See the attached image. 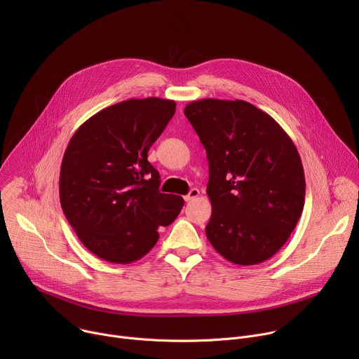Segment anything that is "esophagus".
Segmentation results:
<instances>
[{
    "mask_svg": "<svg viewBox=\"0 0 359 359\" xmlns=\"http://www.w3.org/2000/svg\"><path fill=\"white\" fill-rule=\"evenodd\" d=\"M198 194H200V191H198V189H191L186 196H184V200L186 201H190V200H194L196 197H198Z\"/></svg>",
    "mask_w": 359,
    "mask_h": 359,
    "instance_id": "34e87169",
    "label": "esophagus"
}]
</instances>
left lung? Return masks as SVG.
<instances>
[{
  "label": "left lung",
  "mask_w": 359,
  "mask_h": 359,
  "mask_svg": "<svg viewBox=\"0 0 359 359\" xmlns=\"http://www.w3.org/2000/svg\"><path fill=\"white\" fill-rule=\"evenodd\" d=\"M184 115L209 161V241L238 266L269 260L304 208L305 176L295 144L269 114L245 100H193Z\"/></svg>",
  "instance_id": "left-lung-1"
}]
</instances>
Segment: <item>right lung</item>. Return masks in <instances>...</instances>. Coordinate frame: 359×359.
<instances>
[{"instance_id":"add662e5","label":"right lung","mask_w":359,"mask_h":359,"mask_svg":"<svg viewBox=\"0 0 359 359\" xmlns=\"http://www.w3.org/2000/svg\"><path fill=\"white\" fill-rule=\"evenodd\" d=\"M175 112L170 99H129L95 114L71 137L61 165V206L96 257L133 263L156 244L158 229L179 216L184 200L159 191V172L147 161Z\"/></svg>"}]
</instances>
